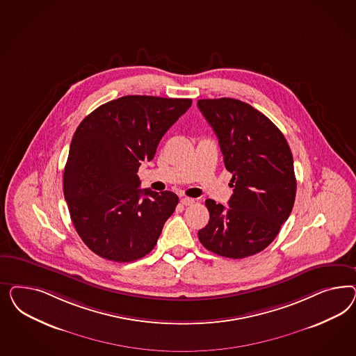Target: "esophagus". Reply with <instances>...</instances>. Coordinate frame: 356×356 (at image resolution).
<instances>
[{
  "label": "esophagus",
  "mask_w": 356,
  "mask_h": 356,
  "mask_svg": "<svg viewBox=\"0 0 356 356\" xmlns=\"http://www.w3.org/2000/svg\"><path fill=\"white\" fill-rule=\"evenodd\" d=\"M181 204L185 206L193 205L194 198H189V197H183L181 198Z\"/></svg>",
  "instance_id": "34e87169"
}]
</instances>
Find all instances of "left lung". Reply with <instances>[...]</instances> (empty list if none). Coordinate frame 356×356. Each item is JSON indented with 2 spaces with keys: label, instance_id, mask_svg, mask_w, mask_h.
<instances>
[{
  "label": "left lung",
  "instance_id": "1",
  "mask_svg": "<svg viewBox=\"0 0 356 356\" xmlns=\"http://www.w3.org/2000/svg\"><path fill=\"white\" fill-rule=\"evenodd\" d=\"M197 106L219 140L234 194L228 207L206 200L210 220L201 244L228 259L266 248L291 214L296 179L284 136L264 113L237 99H201Z\"/></svg>",
  "mask_w": 356,
  "mask_h": 356
}]
</instances>
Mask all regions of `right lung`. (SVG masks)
<instances>
[{
    "mask_svg": "<svg viewBox=\"0 0 356 356\" xmlns=\"http://www.w3.org/2000/svg\"><path fill=\"white\" fill-rule=\"evenodd\" d=\"M191 106L192 99L128 95L97 107L78 125L64 195L78 235L97 256L130 262L156 245L179 197L140 189L137 172Z\"/></svg>",
    "mask_w": 356,
    "mask_h": 356,
    "instance_id": "1",
    "label": "right lung"
}]
</instances>
